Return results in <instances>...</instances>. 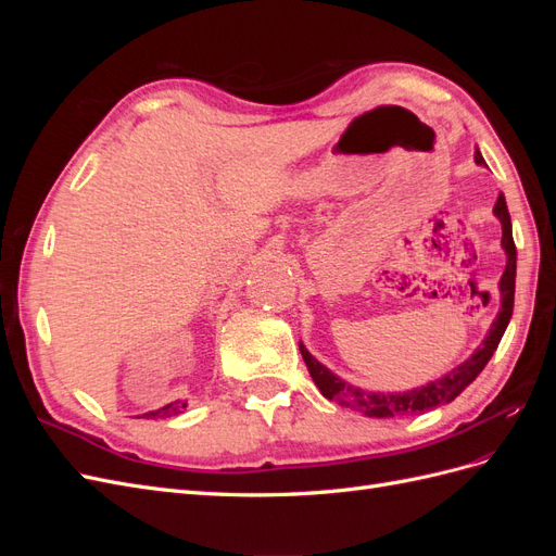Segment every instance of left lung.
I'll return each mask as SVG.
<instances>
[{
  "label": "left lung",
  "mask_w": 556,
  "mask_h": 556,
  "mask_svg": "<svg viewBox=\"0 0 556 556\" xmlns=\"http://www.w3.org/2000/svg\"><path fill=\"white\" fill-rule=\"evenodd\" d=\"M476 162L484 164L480 150H476ZM494 215L498 217L503 237H501V248L506 250V271L501 276L498 282V292H501V308L498 315L490 327V333L484 336L482 345L470 355L464 364H459L457 368H452L450 374H445L439 380H431L417 390L410 392H368L362 390V387L350 384L345 380H341L336 374H331L327 366L319 364L311 352L306 350V345L299 341V350L304 355V362L311 371L313 382L317 384V390L323 392L325 399L341 403L345 408L359 410L366 417H396V415H410V413H425L431 410L435 406H443V403H450L457 399L466 387L473 382L482 368L486 366V362L492 359L494 350L501 343V336L506 331L510 317H513V304H515V274H517V248L513 241V225H510V213L506 206V197L498 194L496 206H494Z\"/></svg>",
  "instance_id": "8db88e82"
}]
</instances>
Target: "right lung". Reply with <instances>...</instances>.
<instances>
[{
    "label": "right lung",
    "mask_w": 556,
    "mask_h": 556,
    "mask_svg": "<svg viewBox=\"0 0 556 556\" xmlns=\"http://www.w3.org/2000/svg\"><path fill=\"white\" fill-rule=\"evenodd\" d=\"M188 406V403H180V401H174V403H166L164 408H157V410H150L146 413L143 417H150V419H157V417H174L178 413H182V408Z\"/></svg>",
    "instance_id": "add662e5"
}]
</instances>
